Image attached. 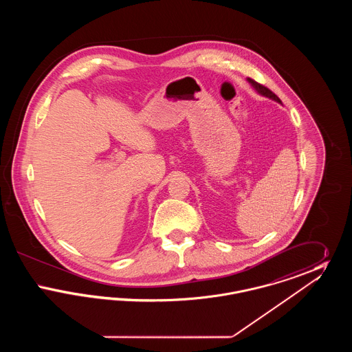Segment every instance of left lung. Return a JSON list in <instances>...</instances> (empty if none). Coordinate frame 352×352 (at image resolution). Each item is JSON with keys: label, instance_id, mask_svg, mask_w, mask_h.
<instances>
[{"label": "left lung", "instance_id": "left-lung-1", "mask_svg": "<svg viewBox=\"0 0 352 352\" xmlns=\"http://www.w3.org/2000/svg\"><path fill=\"white\" fill-rule=\"evenodd\" d=\"M248 80V83H251L252 87L260 94V95H263V96H267V98H269V99H272V100L277 101V102H281V100L278 99V96L277 95H274L269 88H267V87H264L263 84L257 83V82H254L253 79H251V78H248L247 79Z\"/></svg>", "mask_w": 352, "mask_h": 352}]
</instances>
